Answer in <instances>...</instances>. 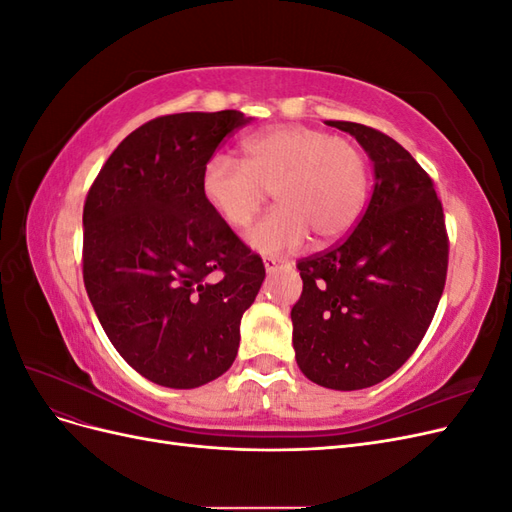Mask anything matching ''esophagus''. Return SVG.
<instances>
[{"label":"esophagus","instance_id":"34e87169","mask_svg":"<svg viewBox=\"0 0 512 512\" xmlns=\"http://www.w3.org/2000/svg\"><path fill=\"white\" fill-rule=\"evenodd\" d=\"M282 258H277V256H265V269L271 273V271H275L277 267L282 265Z\"/></svg>","mask_w":512,"mask_h":512}]
</instances>
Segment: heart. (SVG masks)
<instances>
[{"instance_id":"heart-1","label":"heart","mask_w":512,"mask_h":512,"mask_svg":"<svg viewBox=\"0 0 512 512\" xmlns=\"http://www.w3.org/2000/svg\"><path fill=\"white\" fill-rule=\"evenodd\" d=\"M367 158L350 138L286 123L247 136L241 164L213 156L200 173L207 205L232 230H243L265 207H277L250 232L258 252L280 254L307 239L333 243L359 222L367 200Z\"/></svg>"}]
</instances>
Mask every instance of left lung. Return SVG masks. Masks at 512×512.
<instances>
[{"label":"left lung","mask_w":512,"mask_h":512,"mask_svg":"<svg viewBox=\"0 0 512 512\" xmlns=\"http://www.w3.org/2000/svg\"><path fill=\"white\" fill-rule=\"evenodd\" d=\"M329 126L363 145L376 183L359 224L297 262L292 344L309 380L356 391L395 374L421 344L446 284L448 232L431 177L404 147L363 123Z\"/></svg>","instance_id":"1"}]
</instances>
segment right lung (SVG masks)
Here are the masks:
<instances>
[{
	"instance_id": "obj_1",
	"label": "right lung",
	"mask_w": 512,
	"mask_h": 512,
	"mask_svg": "<svg viewBox=\"0 0 512 512\" xmlns=\"http://www.w3.org/2000/svg\"><path fill=\"white\" fill-rule=\"evenodd\" d=\"M241 111L177 113L128 134L83 207V282L115 350L147 380L194 389L222 376L262 258L200 192V173Z\"/></svg>"
}]
</instances>
